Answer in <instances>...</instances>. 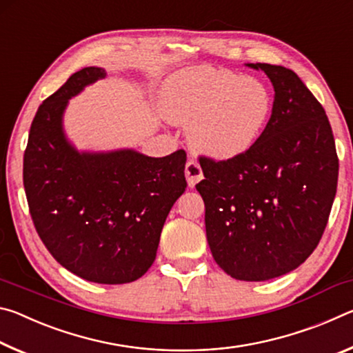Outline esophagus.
<instances>
[{
	"mask_svg": "<svg viewBox=\"0 0 353 353\" xmlns=\"http://www.w3.org/2000/svg\"><path fill=\"white\" fill-rule=\"evenodd\" d=\"M185 176H187L188 187L193 188L202 179V170L199 163L194 162V160H188L187 165H185Z\"/></svg>",
	"mask_w": 353,
	"mask_h": 353,
	"instance_id": "1",
	"label": "esophagus"
}]
</instances>
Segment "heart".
Segmentation results:
<instances>
[{
  "label": "heart",
  "mask_w": 353,
  "mask_h": 353,
  "mask_svg": "<svg viewBox=\"0 0 353 353\" xmlns=\"http://www.w3.org/2000/svg\"><path fill=\"white\" fill-rule=\"evenodd\" d=\"M160 105L168 121L190 128L194 152L214 162L248 154L265 132L272 112L265 83L216 68L172 76L162 88Z\"/></svg>",
  "instance_id": "1"
}]
</instances>
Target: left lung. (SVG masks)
<instances>
[{
    "label": "left lung",
    "mask_w": 353,
    "mask_h": 353,
    "mask_svg": "<svg viewBox=\"0 0 353 353\" xmlns=\"http://www.w3.org/2000/svg\"><path fill=\"white\" fill-rule=\"evenodd\" d=\"M274 87L256 145L229 162H201L212 255L225 274L265 282L301 266L318 246L338 185V155L324 107L294 71L248 63Z\"/></svg>",
    "instance_id": "8db88e82"
}]
</instances>
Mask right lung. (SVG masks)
<instances>
[{"instance_id":"1","label":"right lung","mask_w":353,"mask_h":353,"mask_svg":"<svg viewBox=\"0 0 353 353\" xmlns=\"http://www.w3.org/2000/svg\"><path fill=\"white\" fill-rule=\"evenodd\" d=\"M103 77L104 68H82L41 103L29 130L23 183L35 230L65 270L119 285L140 279L154 263L166 216L187 188V154L77 151L65 135L63 112L68 99Z\"/></svg>"}]
</instances>
